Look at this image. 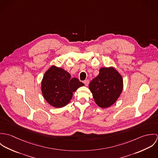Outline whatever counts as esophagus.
Wrapping results in <instances>:
<instances>
[{
    "instance_id": "1",
    "label": "esophagus",
    "mask_w": 158,
    "mask_h": 158,
    "mask_svg": "<svg viewBox=\"0 0 158 158\" xmlns=\"http://www.w3.org/2000/svg\"><path fill=\"white\" fill-rule=\"evenodd\" d=\"M83 83H84L85 85L87 86H88V85H89V80H85V81H83Z\"/></svg>"
}]
</instances>
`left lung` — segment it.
Segmentation results:
<instances>
[{"mask_svg": "<svg viewBox=\"0 0 158 158\" xmlns=\"http://www.w3.org/2000/svg\"><path fill=\"white\" fill-rule=\"evenodd\" d=\"M123 79L117 70L113 68H102L99 74L89 85L95 102L102 108L113 105L123 89Z\"/></svg>", "mask_w": 158, "mask_h": 158, "instance_id": "obj_1", "label": "left lung"}]
</instances>
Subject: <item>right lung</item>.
I'll list each match as a JSON object with an SVG mask.
<instances>
[{
  "instance_id": "right-lung-1",
  "label": "right lung",
  "mask_w": 158,
  "mask_h": 158,
  "mask_svg": "<svg viewBox=\"0 0 158 158\" xmlns=\"http://www.w3.org/2000/svg\"><path fill=\"white\" fill-rule=\"evenodd\" d=\"M85 85L77 78H71L63 69L52 66L44 73L41 90L45 100L52 106L61 108L67 105L73 92Z\"/></svg>"
}]
</instances>
